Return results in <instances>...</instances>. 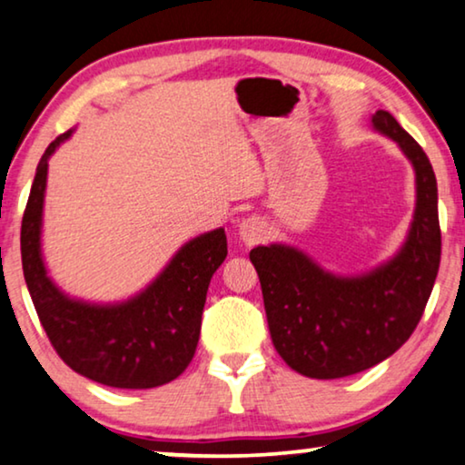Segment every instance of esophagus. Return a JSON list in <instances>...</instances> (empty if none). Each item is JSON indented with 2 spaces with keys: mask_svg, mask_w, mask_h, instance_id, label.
I'll list each match as a JSON object with an SVG mask.
<instances>
[{
  "mask_svg": "<svg viewBox=\"0 0 465 465\" xmlns=\"http://www.w3.org/2000/svg\"><path fill=\"white\" fill-rule=\"evenodd\" d=\"M238 233L246 246H254L267 238V225L261 217H248L240 223Z\"/></svg>",
  "mask_w": 465,
  "mask_h": 465,
  "instance_id": "1",
  "label": "esophagus"
}]
</instances>
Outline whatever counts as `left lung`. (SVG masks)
Returning <instances> with one entry per match:
<instances>
[{
	"instance_id": "obj_1",
	"label": "left lung",
	"mask_w": 465,
	"mask_h": 465,
	"mask_svg": "<svg viewBox=\"0 0 465 465\" xmlns=\"http://www.w3.org/2000/svg\"><path fill=\"white\" fill-rule=\"evenodd\" d=\"M371 124L415 170L413 221L394 257L341 276L282 242L251 251L273 348L312 379L354 375L394 354L421 320L440 265L438 187L428 155L388 111L379 109Z\"/></svg>"
}]
</instances>
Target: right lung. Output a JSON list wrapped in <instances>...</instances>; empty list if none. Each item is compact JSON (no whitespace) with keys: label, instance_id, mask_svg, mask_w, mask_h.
<instances>
[{"label":"right lung","instance_id":"right-lung-1","mask_svg":"<svg viewBox=\"0 0 465 465\" xmlns=\"http://www.w3.org/2000/svg\"><path fill=\"white\" fill-rule=\"evenodd\" d=\"M71 134L74 128L52 141L35 170L21 227L25 282L39 322L64 364L109 388H158L179 377L198 348L208 284L227 257L225 230L185 242L133 297L94 303L67 295L44 263L42 225L48 160Z\"/></svg>","mask_w":465,"mask_h":465}]
</instances>
